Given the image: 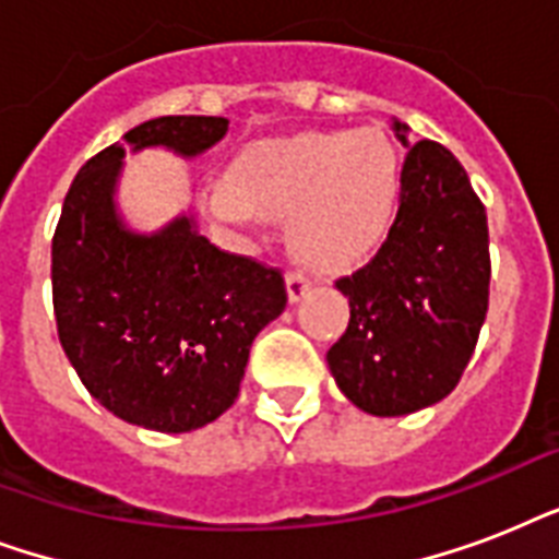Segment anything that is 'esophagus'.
I'll return each mask as SVG.
<instances>
[{"label": "esophagus", "instance_id": "obj_1", "mask_svg": "<svg viewBox=\"0 0 559 559\" xmlns=\"http://www.w3.org/2000/svg\"><path fill=\"white\" fill-rule=\"evenodd\" d=\"M307 289H310V278H307V275H301V272H289L287 275L289 305H298V301L307 296Z\"/></svg>", "mask_w": 559, "mask_h": 559}]
</instances>
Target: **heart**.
Masks as SVG:
<instances>
[{
	"label": "heart",
	"mask_w": 559,
	"mask_h": 559,
	"mask_svg": "<svg viewBox=\"0 0 559 559\" xmlns=\"http://www.w3.org/2000/svg\"><path fill=\"white\" fill-rule=\"evenodd\" d=\"M397 200L400 156L373 127L249 144L226 179L202 191L205 211L228 226L287 219L289 249L322 270L366 261L389 235Z\"/></svg>",
	"instance_id": "1"
}]
</instances>
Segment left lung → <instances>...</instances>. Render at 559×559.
Returning a JSON list of instances; mask_svg holds the SVG:
<instances>
[{
    "label": "left lung",
    "instance_id": "1",
    "mask_svg": "<svg viewBox=\"0 0 559 559\" xmlns=\"http://www.w3.org/2000/svg\"><path fill=\"white\" fill-rule=\"evenodd\" d=\"M400 209L373 261L336 289L350 322L328 350L340 391L377 417L412 415L443 400L467 368L487 316V214L467 170L438 142H408Z\"/></svg>",
    "mask_w": 559,
    "mask_h": 559
}]
</instances>
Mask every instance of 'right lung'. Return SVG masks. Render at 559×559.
<instances>
[{
    "mask_svg": "<svg viewBox=\"0 0 559 559\" xmlns=\"http://www.w3.org/2000/svg\"><path fill=\"white\" fill-rule=\"evenodd\" d=\"M214 116H162L92 156L51 243L60 345L100 406L153 432H191L235 403L254 336L284 313L278 270L219 252L193 214L135 231L118 209L127 147L197 159L226 135Z\"/></svg>",
    "mask_w": 559,
    "mask_h": 559,
    "instance_id": "add662e5",
    "label": "right lung"
}]
</instances>
